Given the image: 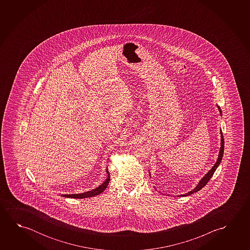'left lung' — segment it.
I'll return each instance as SVG.
<instances>
[{"label": "left lung", "instance_id": "8db88e82", "mask_svg": "<svg viewBox=\"0 0 250 250\" xmlns=\"http://www.w3.org/2000/svg\"><path fill=\"white\" fill-rule=\"evenodd\" d=\"M218 106V105H217ZM218 109H219V111H220V113L221 115V110L220 107L218 106ZM221 148H220V152H219V156H218V159H217L216 163L214 164L213 167L211 168V170H209L208 172L205 175L201 180H200V182L198 183V185L196 186V188H195L192 189V191H190V192H188V193H185V194H181V195H179L180 197L183 196H188V195H191L192 194L193 192H198V191H200L201 189L203 188L206 185L208 184V182L209 180L212 178V176L213 175V173L215 172V170H216L217 167H219V165L221 164V160H222V157H223V152H224V138H223V135H222V132L221 131Z\"/></svg>", "mask_w": 250, "mask_h": 250}]
</instances>
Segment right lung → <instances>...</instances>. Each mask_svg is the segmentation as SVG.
I'll list each match as a JSON object with an SVG mask.
<instances>
[{"label": "right lung", "instance_id": "right-lung-1", "mask_svg": "<svg viewBox=\"0 0 250 250\" xmlns=\"http://www.w3.org/2000/svg\"><path fill=\"white\" fill-rule=\"evenodd\" d=\"M107 172V178L106 180L104 181V183L100 185L99 187H98L97 188L92 189L90 191L88 192H82V193H77V194H62V196L65 197V198H73V199H83V198H89V197L96 196V195H99L101 192H104L105 188H107V186L110 182V173L108 169H106Z\"/></svg>", "mask_w": 250, "mask_h": 250}]
</instances>
